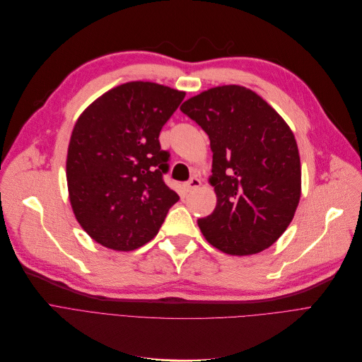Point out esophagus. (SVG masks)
Instances as JSON below:
<instances>
[{"instance_id":"1","label":"esophagus","mask_w":362,"mask_h":362,"mask_svg":"<svg viewBox=\"0 0 362 362\" xmlns=\"http://www.w3.org/2000/svg\"><path fill=\"white\" fill-rule=\"evenodd\" d=\"M202 185V181L199 180V178H192L190 181H188V182H185L184 184V187H185V190L187 192H193V190H197V188Z\"/></svg>"}]
</instances>
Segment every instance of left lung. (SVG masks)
Masks as SVG:
<instances>
[{
    "mask_svg": "<svg viewBox=\"0 0 362 362\" xmlns=\"http://www.w3.org/2000/svg\"><path fill=\"white\" fill-rule=\"evenodd\" d=\"M209 135L216 194L197 221L218 250L247 256L268 249L295 216L302 193L299 150L286 120L242 85L206 90L180 107Z\"/></svg>",
    "mask_w": 362,
    "mask_h": 362,
    "instance_id": "8db88e82",
    "label": "left lung"
}]
</instances>
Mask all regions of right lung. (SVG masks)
I'll list each match as a JSON object with an SVG mask.
<instances>
[{"label":"right lung","mask_w":362,"mask_h":362,"mask_svg":"<svg viewBox=\"0 0 362 362\" xmlns=\"http://www.w3.org/2000/svg\"><path fill=\"white\" fill-rule=\"evenodd\" d=\"M185 93L132 81L109 90L74 127L66 158L69 200L98 245L131 252L154 238L178 194L163 182L159 134Z\"/></svg>","instance_id":"1"}]
</instances>
